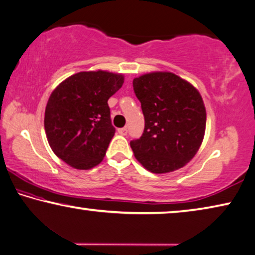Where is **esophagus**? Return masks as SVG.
<instances>
[{
    "label": "esophagus",
    "mask_w": 255,
    "mask_h": 255,
    "mask_svg": "<svg viewBox=\"0 0 255 255\" xmlns=\"http://www.w3.org/2000/svg\"><path fill=\"white\" fill-rule=\"evenodd\" d=\"M118 132H119L120 135H127V132H128V128H127V127H124V128L118 129Z\"/></svg>",
    "instance_id": "1"
}]
</instances>
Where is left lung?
Wrapping results in <instances>:
<instances>
[{
	"mask_svg": "<svg viewBox=\"0 0 255 255\" xmlns=\"http://www.w3.org/2000/svg\"><path fill=\"white\" fill-rule=\"evenodd\" d=\"M145 126L130 142L135 158L154 174L187 165L203 142L206 110L199 91L170 72H152L132 81Z\"/></svg>",
	"mask_w": 255,
	"mask_h": 255,
	"instance_id": "obj_1",
	"label": "left lung"
}]
</instances>
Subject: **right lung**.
Returning a JSON list of instances; mask_svg holds the SVG:
<instances>
[{
  "instance_id": "right-lung-1",
  "label": "right lung",
  "mask_w": 255,
  "mask_h": 255,
  "mask_svg": "<svg viewBox=\"0 0 255 255\" xmlns=\"http://www.w3.org/2000/svg\"><path fill=\"white\" fill-rule=\"evenodd\" d=\"M123 83V74L90 71L56 87L45 108L44 129L57 157L77 169H90L103 160L116 132L108 101Z\"/></svg>"
}]
</instances>
